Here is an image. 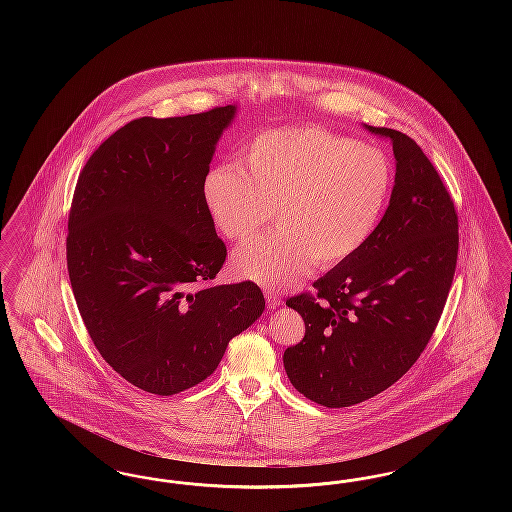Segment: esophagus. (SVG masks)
<instances>
[{
  "label": "esophagus",
  "instance_id": "1",
  "mask_svg": "<svg viewBox=\"0 0 512 512\" xmlns=\"http://www.w3.org/2000/svg\"><path fill=\"white\" fill-rule=\"evenodd\" d=\"M265 297H267L268 309H276L282 305V295L274 290H265Z\"/></svg>",
  "mask_w": 512,
  "mask_h": 512
}]
</instances>
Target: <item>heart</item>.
I'll list each match as a JSON object with an SVG mask.
<instances>
[{
    "label": "heart",
    "instance_id": "obj_1",
    "mask_svg": "<svg viewBox=\"0 0 512 512\" xmlns=\"http://www.w3.org/2000/svg\"><path fill=\"white\" fill-rule=\"evenodd\" d=\"M395 184L390 155L320 126L274 128L253 136L240 167L219 165L203 180L215 226L234 242L274 219L272 234L234 255L240 276L292 288L317 263L338 267L376 234Z\"/></svg>",
    "mask_w": 512,
    "mask_h": 512
}]
</instances>
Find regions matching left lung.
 Segmentation results:
<instances>
[{
	"instance_id": "1",
	"label": "left lung",
	"mask_w": 512,
	"mask_h": 512,
	"mask_svg": "<svg viewBox=\"0 0 512 512\" xmlns=\"http://www.w3.org/2000/svg\"><path fill=\"white\" fill-rule=\"evenodd\" d=\"M388 136L397 161L390 207L370 242L286 301L305 336L284 351L293 388L328 409L351 407L395 384L432 338L453 284L459 217L451 194L407 134Z\"/></svg>"
}]
</instances>
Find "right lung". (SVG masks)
Returning a JSON list of instances; mask_svg holds the SVG:
<instances>
[{
	"label": "right lung",
	"mask_w": 512,
	"mask_h": 512,
	"mask_svg": "<svg viewBox=\"0 0 512 512\" xmlns=\"http://www.w3.org/2000/svg\"><path fill=\"white\" fill-rule=\"evenodd\" d=\"M234 105L126 122L80 171L67 268L84 326L124 380L155 395L194 388L265 309L251 282L213 286L226 245L203 180Z\"/></svg>",
	"instance_id": "obj_1"
}]
</instances>
